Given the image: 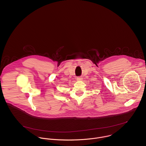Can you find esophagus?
<instances>
[{
  "instance_id": "obj_1",
  "label": "esophagus",
  "mask_w": 146,
  "mask_h": 146,
  "mask_svg": "<svg viewBox=\"0 0 146 146\" xmlns=\"http://www.w3.org/2000/svg\"><path fill=\"white\" fill-rule=\"evenodd\" d=\"M82 80V77H78L77 78V81H81V80Z\"/></svg>"
}]
</instances>
